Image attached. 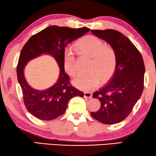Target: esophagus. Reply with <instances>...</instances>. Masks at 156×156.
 <instances>
[{
    "instance_id": "34e87169",
    "label": "esophagus",
    "mask_w": 156,
    "mask_h": 156,
    "mask_svg": "<svg viewBox=\"0 0 156 156\" xmlns=\"http://www.w3.org/2000/svg\"><path fill=\"white\" fill-rule=\"evenodd\" d=\"M84 98L91 99L92 98V93H89V92H84Z\"/></svg>"
}]
</instances>
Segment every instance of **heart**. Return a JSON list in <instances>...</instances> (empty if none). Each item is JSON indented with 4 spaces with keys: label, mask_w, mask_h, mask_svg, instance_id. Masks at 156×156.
<instances>
[{
    "label": "heart",
    "mask_w": 156,
    "mask_h": 156,
    "mask_svg": "<svg viewBox=\"0 0 156 156\" xmlns=\"http://www.w3.org/2000/svg\"><path fill=\"white\" fill-rule=\"evenodd\" d=\"M76 49L83 55L92 57L88 73L78 74L73 80L74 85L84 90H90L99 86L100 81L109 80L115 71L117 55L112 47L95 36H86L76 43ZM63 66L69 75H75L76 70L75 55L72 50L66 49L63 53Z\"/></svg>",
    "instance_id": "b5f03b06"
}]
</instances>
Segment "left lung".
Returning <instances> with one entry per match:
<instances>
[{
  "label": "left lung",
  "instance_id": "left-lung-1",
  "mask_svg": "<svg viewBox=\"0 0 156 156\" xmlns=\"http://www.w3.org/2000/svg\"><path fill=\"white\" fill-rule=\"evenodd\" d=\"M91 32L106 41L115 51L117 66L109 82L93 94L101 107L91 112L93 118L105 124L123 121L131 113L144 88L145 67L141 54L126 36L117 30H94Z\"/></svg>",
  "mask_w": 156,
  "mask_h": 156
}]
</instances>
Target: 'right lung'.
Returning <instances> with one entry per match:
<instances>
[{
	"label": "right lung",
	"instance_id": "add662e5",
	"mask_svg": "<svg viewBox=\"0 0 156 156\" xmlns=\"http://www.w3.org/2000/svg\"><path fill=\"white\" fill-rule=\"evenodd\" d=\"M87 27L70 28L52 25L33 35L23 47L17 65V78L21 87L25 106L29 113L41 120H52L65 113L68 102L74 97L83 98V93L70 83L65 73L63 53L65 47L86 33ZM45 54L54 57L60 68V76L54 86L45 91L32 89L24 76V68L32 58Z\"/></svg>",
	"mask_w": 156,
	"mask_h": 156
}]
</instances>
